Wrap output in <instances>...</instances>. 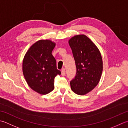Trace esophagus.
<instances>
[{
    "label": "esophagus",
    "instance_id": "esophagus-1",
    "mask_svg": "<svg viewBox=\"0 0 128 128\" xmlns=\"http://www.w3.org/2000/svg\"><path fill=\"white\" fill-rule=\"evenodd\" d=\"M62 76H64L65 75H66V69L64 68L62 69Z\"/></svg>",
    "mask_w": 128,
    "mask_h": 128
}]
</instances>
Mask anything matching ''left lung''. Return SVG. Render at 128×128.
I'll return each instance as SVG.
<instances>
[{"label": "left lung", "instance_id": "left-lung-1", "mask_svg": "<svg viewBox=\"0 0 128 128\" xmlns=\"http://www.w3.org/2000/svg\"><path fill=\"white\" fill-rule=\"evenodd\" d=\"M69 44L76 68V76L70 81L71 89L82 96L99 83L102 71V56L96 45L84 35L72 37Z\"/></svg>", "mask_w": 128, "mask_h": 128}]
</instances>
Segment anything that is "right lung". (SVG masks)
Instances as JSON below:
<instances>
[{
    "label": "right lung",
    "mask_w": 128,
    "mask_h": 128,
    "mask_svg": "<svg viewBox=\"0 0 128 128\" xmlns=\"http://www.w3.org/2000/svg\"><path fill=\"white\" fill-rule=\"evenodd\" d=\"M56 44L49 40H40L30 48L22 62V72L28 86L41 94L54 89V79L61 72L52 54Z\"/></svg>",
    "instance_id": "obj_1"
}]
</instances>
